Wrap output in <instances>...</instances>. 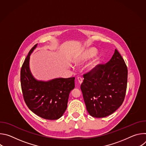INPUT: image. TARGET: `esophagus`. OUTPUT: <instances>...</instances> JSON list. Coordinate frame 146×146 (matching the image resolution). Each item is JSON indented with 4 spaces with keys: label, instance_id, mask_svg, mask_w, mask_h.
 <instances>
[{
    "label": "esophagus",
    "instance_id": "esophagus-1",
    "mask_svg": "<svg viewBox=\"0 0 146 146\" xmlns=\"http://www.w3.org/2000/svg\"><path fill=\"white\" fill-rule=\"evenodd\" d=\"M77 80L78 81V83H79L80 84H81V83L82 82V78L81 77H78L77 78Z\"/></svg>",
    "mask_w": 146,
    "mask_h": 146
}]
</instances>
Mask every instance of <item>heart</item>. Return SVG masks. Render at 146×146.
<instances>
[{"instance_id":"heart-1","label":"heart","mask_w":146,"mask_h":146,"mask_svg":"<svg viewBox=\"0 0 146 146\" xmlns=\"http://www.w3.org/2000/svg\"><path fill=\"white\" fill-rule=\"evenodd\" d=\"M96 52L97 50L94 47H89L84 49L74 57L73 59L74 63L77 66H80L85 64L90 59L92 58L96 54ZM100 56L96 55L94 58L91 62H90L87 65V71L90 73L95 72L97 69L100 64Z\"/></svg>"}]
</instances>
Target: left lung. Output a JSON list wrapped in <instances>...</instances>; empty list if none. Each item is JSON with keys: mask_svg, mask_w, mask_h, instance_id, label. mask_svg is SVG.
<instances>
[{"mask_svg": "<svg viewBox=\"0 0 146 146\" xmlns=\"http://www.w3.org/2000/svg\"><path fill=\"white\" fill-rule=\"evenodd\" d=\"M84 78L80 88L91 116L107 117L121 106L127 90L128 69L116 49L106 65H99L95 72L84 74Z\"/></svg>", "mask_w": 146, "mask_h": 146, "instance_id": "obj_1", "label": "left lung"}]
</instances>
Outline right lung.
<instances>
[{
	"instance_id": "add662e5",
	"label": "right lung",
	"mask_w": 146,
	"mask_h": 146,
	"mask_svg": "<svg viewBox=\"0 0 146 146\" xmlns=\"http://www.w3.org/2000/svg\"><path fill=\"white\" fill-rule=\"evenodd\" d=\"M37 44L30 50L21 70V84L28 108L46 119H58L68 106L69 94L74 87V77L55 78L48 81L37 80L29 66L30 56Z\"/></svg>"
}]
</instances>
